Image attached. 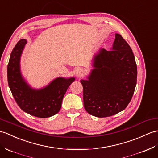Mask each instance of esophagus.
Instances as JSON below:
<instances>
[{
	"label": "esophagus",
	"instance_id": "esophagus-1",
	"mask_svg": "<svg viewBox=\"0 0 158 158\" xmlns=\"http://www.w3.org/2000/svg\"><path fill=\"white\" fill-rule=\"evenodd\" d=\"M84 74V71L82 69H77L75 71V75L77 77H81Z\"/></svg>",
	"mask_w": 158,
	"mask_h": 158
}]
</instances>
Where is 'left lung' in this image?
Here are the masks:
<instances>
[{"label": "left lung", "instance_id": "8db88e82", "mask_svg": "<svg viewBox=\"0 0 158 158\" xmlns=\"http://www.w3.org/2000/svg\"><path fill=\"white\" fill-rule=\"evenodd\" d=\"M111 50L100 49L94 56L87 80L80 81L83 103L91 115L104 118L127 108L137 84V68L130 46L118 34Z\"/></svg>", "mask_w": 158, "mask_h": 158}]
</instances>
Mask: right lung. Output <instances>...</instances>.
Returning a JSON list of instances; mask_svg holds the SVG:
<instances>
[{"instance_id":"right-lung-1","label":"right lung","mask_w":158,"mask_h":158,"mask_svg":"<svg viewBox=\"0 0 158 158\" xmlns=\"http://www.w3.org/2000/svg\"><path fill=\"white\" fill-rule=\"evenodd\" d=\"M26 43V40H20L10 54L7 67L9 86L22 110L39 118H48L59 112L66 91L75 78L58 77L42 89H32L20 71V58Z\"/></svg>"}]
</instances>
